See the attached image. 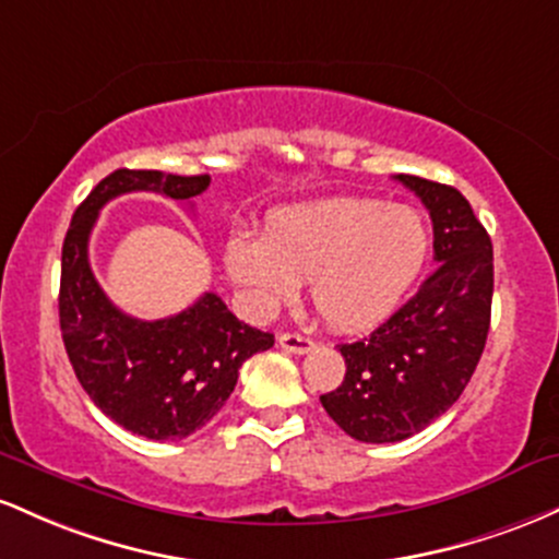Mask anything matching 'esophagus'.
<instances>
[{
    "instance_id": "1",
    "label": "esophagus",
    "mask_w": 559,
    "mask_h": 559,
    "mask_svg": "<svg viewBox=\"0 0 559 559\" xmlns=\"http://www.w3.org/2000/svg\"><path fill=\"white\" fill-rule=\"evenodd\" d=\"M277 343H280V348L290 350V354H306V350L313 348L311 337L298 335V332H282Z\"/></svg>"
}]
</instances>
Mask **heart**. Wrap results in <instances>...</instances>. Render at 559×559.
<instances>
[{"instance_id":"heart-1","label":"heart","mask_w":559,"mask_h":559,"mask_svg":"<svg viewBox=\"0 0 559 559\" xmlns=\"http://www.w3.org/2000/svg\"><path fill=\"white\" fill-rule=\"evenodd\" d=\"M430 250L425 218L382 200H324L266 218L261 240L235 231L227 274L255 311H272L309 280L319 317L335 330H364L401 304Z\"/></svg>"}]
</instances>
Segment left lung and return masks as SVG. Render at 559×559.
Wrapping results in <instances>:
<instances>
[{"label":"left lung","mask_w":559,"mask_h":559,"mask_svg":"<svg viewBox=\"0 0 559 559\" xmlns=\"http://www.w3.org/2000/svg\"><path fill=\"white\" fill-rule=\"evenodd\" d=\"M396 179L430 211L438 266L378 330L337 346L346 378L319 401L364 443L404 441L441 417L473 378L491 324L493 248L467 198L409 174Z\"/></svg>","instance_id":"1"}]
</instances>
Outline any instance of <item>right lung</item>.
<instances>
[{
    "label": "right lung",
    "mask_w": 559,
    "mask_h": 559,
    "mask_svg": "<svg viewBox=\"0 0 559 559\" xmlns=\"http://www.w3.org/2000/svg\"><path fill=\"white\" fill-rule=\"evenodd\" d=\"M209 185V174L118 168L79 205L62 242L58 306L73 372L103 415L153 441H181L203 428L227 404L242 361L272 348L274 335L240 322L216 293L155 322L129 317L94 280L90 235L112 198L158 192L190 203Z\"/></svg>",
    "instance_id": "add662e5"
}]
</instances>
